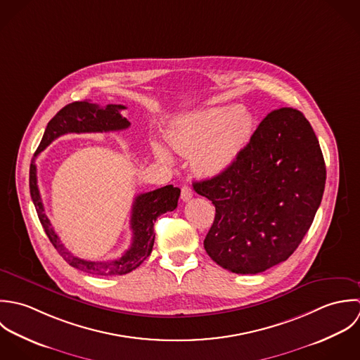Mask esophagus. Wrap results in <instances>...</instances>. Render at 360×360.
Here are the masks:
<instances>
[{
	"label": "esophagus",
	"mask_w": 360,
	"mask_h": 360,
	"mask_svg": "<svg viewBox=\"0 0 360 360\" xmlns=\"http://www.w3.org/2000/svg\"><path fill=\"white\" fill-rule=\"evenodd\" d=\"M192 198H193V189H192L191 186H188V185H184L182 189H181V199H182L184 202H188V200H191Z\"/></svg>",
	"instance_id": "34e87169"
}]
</instances>
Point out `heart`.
Instances as JSON below:
<instances>
[{
    "instance_id": "b5f03b06",
    "label": "heart",
    "mask_w": 360,
    "mask_h": 360,
    "mask_svg": "<svg viewBox=\"0 0 360 360\" xmlns=\"http://www.w3.org/2000/svg\"><path fill=\"white\" fill-rule=\"evenodd\" d=\"M253 115L239 107H214L174 120L167 129V142L178 153L192 155L193 169L203 176L228 171L250 142ZM154 155L171 162L172 155L160 142L151 144Z\"/></svg>"
}]
</instances>
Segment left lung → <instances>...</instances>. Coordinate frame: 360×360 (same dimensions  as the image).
Returning a JSON list of instances; mask_svg holds the SVG:
<instances>
[{
    "label": "left lung",
    "instance_id": "1",
    "mask_svg": "<svg viewBox=\"0 0 360 360\" xmlns=\"http://www.w3.org/2000/svg\"><path fill=\"white\" fill-rule=\"evenodd\" d=\"M324 186L326 164L309 121L293 108L274 110L228 171L193 184L216 206L207 255L236 274L285 262L309 231Z\"/></svg>",
    "mask_w": 360,
    "mask_h": 360
}]
</instances>
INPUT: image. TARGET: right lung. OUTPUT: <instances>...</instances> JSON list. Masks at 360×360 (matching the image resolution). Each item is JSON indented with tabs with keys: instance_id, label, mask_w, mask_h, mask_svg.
I'll list each match as a JSON object with an SVG mask.
<instances>
[{
	"instance_id": "right-lung-1",
	"label": "right lung",
	"mask_w": 360,
	"mask_h": 360,
	"mask_svg": "<svg viewBox=\"0 0 360 360\" xmlns=\"http://www.w3.org/2000/svg\"><path fill=\"white\" fill-rule=\"evenodd\" d=\"M121 104L98 105L90 101H75L60 110L56 117L47 124L43 139L39 144L34 157L32 158L30 172H29V188L30 196L34 203L39 219L57 252L63 259L75 269L103 277L124 276L138 269L144 260L150 256L154 245V222L157 217L172 212L178 206V199L181 195L179 188L172 185L162 186L160 189L141 193L135 198L131 214V229L134 232L131 248L117 260L111 262H89L73 256L65 249L61 239L51 228V222L44 213V206L37 186V168L36 157L57 138L67 134H91V132H112L124 131L129 128L131 122L121 115L125 110Z\"/></svg>"
}]
</instances>
